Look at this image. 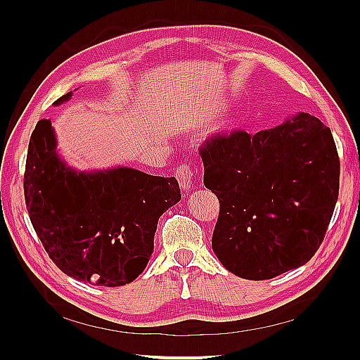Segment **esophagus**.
<instances>
[{
  "instance_id": "1",
  "label": "esophagus",
  "mask_w": 360,
  "mask_h": 360,
  "mask_svg": "<svg viewBox=\"0 0 360 360\" xmlns=\"http://www.w3.org/2000/svg\"><path fill=\"white\" fill-rule=\"evenodd\" d=\"M176 177L180 183V186L184 192H189L192 188V179H193V171L189 165H180L176 171Z\"/></svg>"
}]
</instances>
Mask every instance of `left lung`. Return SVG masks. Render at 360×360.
I'll return each mask as SVG.
<instances>
[{
	"instance_id": "obj_1",
	"label": "left lung",
	"mask_w": 360,
	"mask_h": 360,
	"mask_svg": "<svg viewBox=\"0 0 360 360\" xmlns=\"http://www.w3.org/2000/svg\"><path fill=\"white\" fill-rule=\"evenodd\" d=\"M204 184L219 200L212 248L231 274L271 279L317 252L340 193L332 132L299 112L249 135H217L201 147Z\"/></svg>"
}]
</instances>
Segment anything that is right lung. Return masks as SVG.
Here are the masks:
<instances>
[{"instance_id": "right-lung-1", "label": "right lung", "mask_w": 360, "mask_h": 360, "mask_svg": "<svg viewBox=\"0 0 360 360\" xmlns=\"http://www.w3.org/2000/svg\"><path fill=\"white\" fill-rule=\"evenodd\" d=\"M72 91L53 105H61ZM30 219L49 258L82 282L130 284L153 254L159 217L180 198L176 177L117 167L76 171L58 151L51 120L32 130L24 174Z\"/></svg>"}]
</instances>
